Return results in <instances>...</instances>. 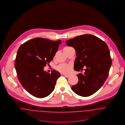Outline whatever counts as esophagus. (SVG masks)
Returning <instances> with one entry per match:
<instances>
[{"label":"esophagus","instance_id":"1","mask_svg":"<svg viewBox=\"0 0 125 125\" xmlns=\"http://www.w3.org/2000/svg\"><path fill=\"white\" fill-rule=\"evenodd\" d=\"M64 75L65 76V77L69 78L70 77V75H67V74H64Z\"/></svg>","mask_w":125,"mask_h":125}]
</instances>
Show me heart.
I'll return each instance as SVG.
<instances>
[{"mask_svg": "<svg viewBox=\"0 0 125 125\" xmlns=\"http://www.w3.org/2000/svg\"><path fill=\"white\" fill-rule=\"evenodd\" d=\"M69 48L65 47V49ZM57 70L61 73H68L70 72L71 71L72 69V66L71 65L69 64H62L58 65L57 67Z\"/></svg>", "mask_w": 125, "mask_h": 125, "instance_id": "obj_1", "label": "heart"}]
</instances>
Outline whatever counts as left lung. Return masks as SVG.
Wrapping results in <instances>:
<instances>
[{"instance_id":"left-lung-1","label":"left lung","mask_w":125,"mask_h":125,"mask_svg":"<svg viewBox=\"0 0 125 125\" xmlns=\"http://www.w3.org/2000/svg\"><path fill=\"white\" fill-rule=\"evenodd\" d=\"M65 43L76 52L74 70L82 71L84 66L86 67L84 74L77 75L79 81L72 87V90L83 97L93 95L101 88L108 77L112 65L109 48L105 42L92 35L78 36Z\"/></svg>"}]
</instances>
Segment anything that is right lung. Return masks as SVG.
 <instances>
[{
    "mask_svg": "<svg viewBox=\"0 0 125 125\" xmlns=\"http://www.w3.org/2000/svg\"><path fill=\"white\" fill-rule=\"evenodd\" d=\"M61 43V40L36 37L25 42L18 49L15 67L19 80L36 97H45L54 89L60 73L55 70L49 73L43 68L53 60Z\"/></svg>",
    "mask_w": 125,
    "mask_h": 125,
    "instance_id": "1",
    "label": "right lung"
}]
</instances>
